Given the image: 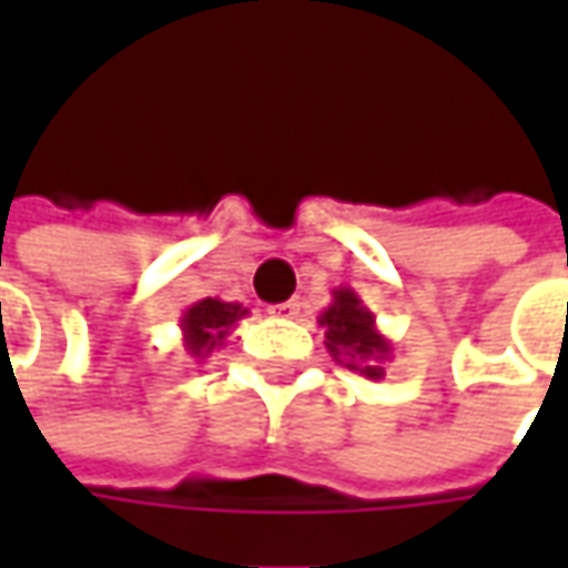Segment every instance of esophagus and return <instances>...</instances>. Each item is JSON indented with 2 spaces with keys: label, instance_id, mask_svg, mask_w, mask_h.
Wrapping results in <instances>:
<instances>
[{
  "label": "esophagus",
  "instance_id": "obj_1",
  "mask_svg": "<svg viewBox=\"0 0 568 568\" xmlns=\"http://www.w3.org/2000/svg\"><path fill=\"white\" fill-rule=\"evenodd\" d=\"M297 310H301V301L297 297H292V301H285V304H276V307H271L273 316H283V320H295Z\"/></svg>",
  "mask_w": 568,
  "mask_h": 568
}]
</instances>
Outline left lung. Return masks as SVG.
I'll use <instances>...</instances> for the list:
<instances>
[{
	"mask_svg": "<svg viewBox=\"0 0 568 568\" xmlns=\"http://www.w3.org/2000/svg\"><path fill=\"white\" fill-rule=\"evenodd\" d=\"M325 346L337 365L356 371L368 381L386 377V362H393V341L377 328V320L362 297L341 285L332 292V304L320 313Z\"/></svg>",
	"mask_w": 568,
	"mask_h": 568,
	"instance_id": "8db88e82",
	"label": "left lung"
}]
</instances>
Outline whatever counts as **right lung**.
Segmentation results:
<instances>
[{"instance_id": "1", "label": "right lung", "mask_w": 568, "mask_h": 568, "mask_svg": "<svg viewBox=\"0 0 568 568\" xmlns=\"http://www.w3.org/2000/svg\"><path fill=\"white\" fill-rule=\"evenodd\" d=\"M248 310L234 301H219V297H203L197 304L179 316V328H182V346L185 356L194 358L203 365L206 358L227 344V337L234 334L240 320H246Z\"/></svg>"}]
</instances>
